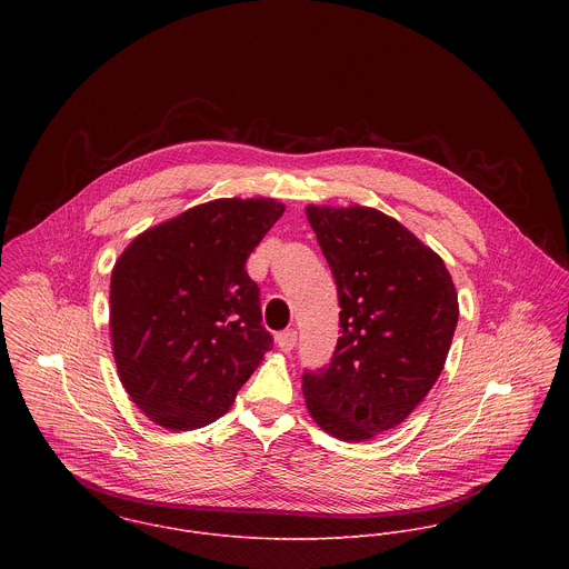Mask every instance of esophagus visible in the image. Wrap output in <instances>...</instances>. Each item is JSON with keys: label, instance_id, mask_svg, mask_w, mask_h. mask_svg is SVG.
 Masks as SVG:
<instances>
[{"label": "esophagus", "instance_id": "obj_1", "mask_svg": "<svg viewBox=\"0 0 569 569\" xmlns=\"http://www.w3.org/2000/svg\"><path fill=\"white\" fill-rule=\"evenodd\" d=\"M296 341H298V332L296 330H282L276 335V343L282 352H291L296 348Z\"/></svg>", "mask_w": 569, "mask_h": 569}]
</instances>
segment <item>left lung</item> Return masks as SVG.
Segmentation results:
<instances>
[{
  "label": "left lung",
  "mask_w": 569,
  "mask_h": 569,
  "mask_svg": "<svg viewBox=\"0 0 569 569\" xmlns=\"http://www.w3.org/2000/svg\"><path fill=\"white\" fill-rule=\"evenodd\" d=\"M339 291L341 337L328 368L302 377L311 418L343 442L401 425L438 381L458 326L445 260L368 206H307Z\"/></svg>",
  "instance_id": "left-lung-1"
}]
</instances>
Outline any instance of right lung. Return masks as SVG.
<instances>
[{"mask_svg": "<svg viewBox=\"0 0 569 569\" xmlns=\"http://www.w3.org/2000/svg\"><path fill=\"white\" fill-rule=\"evenodd\" d=\"M282 212L271 197L199 203L138 234L116 260L111 350L122 388L156 425L214 422L271 350L244 262Z\"/></svg>", "mask_w": 569, "mask_h": 569, "instance_id": "1", "label": "right lung"}]
</instances>
